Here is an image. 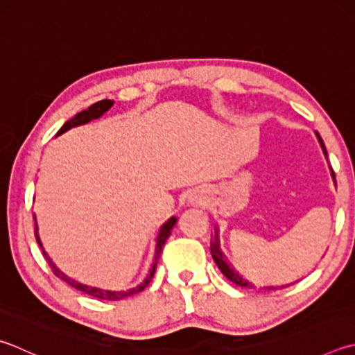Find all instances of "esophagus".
I'll use <instances>...</instances> for the list:
<instances>
[{
  "mask_svg": "<svg viewBox=\"0 0 355 355\" xmlns=\"http://www.w3.org/2000/svg\"><path fill=\"white\" fill-rule=\"evenodd\" d=\"M189 202L194 203V205L203 203V194L200 191H192L189 194Z\"/></svg>",
  "mask_w": 355,
  "mask_h": 355,
  "instance_id": "esophagus-1",
  "label": "esophagus"
}]
</instances>
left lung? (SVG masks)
<instances>
[{
	"label": "left lung",
	"instance_id": "left-lung-1",
	"mask_svg": "<svg viewBox=\"0 0 355 355\" xmlns=\"http://www.w3.org/2000/svg\"><path fill=\"white\" fill-rule=\"evenodd\" d=\"M315 135H317L318 143H320V146H321V149H323L324 157L327 158V152H326V147H324L323 139H321L318 132H315ZM331 173H332V178H334V183H335V173H334V171H332V167H331ZM211 254H212V259H214V262L217 263V267L220 268V272H222L225 276H227V278H228L231 282H234V284H237L239 287L256 288L247 278H243V276L239 273V270L231 266V263L228 262L227 256L223 254V251H222V248H220V241H218V234H217V233L214 234V237H211ZM288 286H290V284H286V286H268V287H263V290H279V288H284V287H288Z\"/></svg>",
	"mask_w": 355,
	"mask_h": 355
}]
</instances>
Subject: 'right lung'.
I'll list each match as a JSON object with an SVG mask.
<instances>
[{
  "label": "right lung",
  "instance_id": "right-lung-1",
  "mask_svg": "<svg viewBox=\"0 0 355 355\" xmlns=\"http://www.w3.org/2000/svg\"><path fill=\"white\" fill-rule=\"evenodd\" d=\"M112 107H113V102L108 101V99L96 102V104H93L92 107H88L87 110L77 113V114L74 116V118H71L69 121H67L65 124L62 125L60 130L57 132L55 137H60L62 133L68 132L69 128H73V127H79V125H83V124H88V122H92L93 119H99L101 116H104L108 110H110ZM34 220H35V239H37V243L40 245V248L43 250L44 259L48 261V263L51 266V268H53V272H54V275L57 276V278H60L63 282H67V284L71 286L73 288L80 290V292L87 293V295H89V296H94V298L105 300V301H119V300H122V298H127V296H132V295L138 293V292H143V290L147 287V284H149V282L152 281L153 275H155V270H157V263H158L159 253H161V250H163L166 241L169 239L173 225L177 223V217L172 216V217L169 218V220L161 225V228H159V231H158V236H157L155 256H153V263H152V267H150V270H149V275L146 276V279H144L143 282H141V284H138L137 287H133V288H130V290H104V288H99V287H92V286L82 284V282L76 281V279H73V278H69V276H67L65 273L62 272V270H60L59 267L55 266V263L53 262V259H51V257L48 256L46 251H44L40 236H38V225H37L35 216H34Z\"/></svg>",
  "mask_w": 355,
  "mask_h": 355
}]
</instances>
